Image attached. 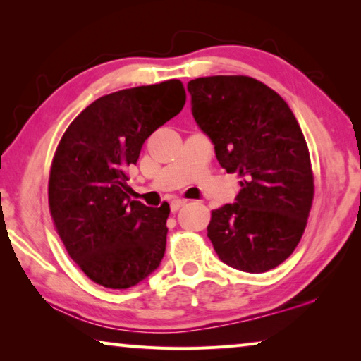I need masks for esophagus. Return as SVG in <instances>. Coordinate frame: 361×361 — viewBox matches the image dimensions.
Returning a JSON list of instances; mask_svg holds the SVG:
<instances>
[{
    "instance_id": "obj_1",
    "label": "esophagus",
    "mask_w": 361,
    "mask_h": 361,
    "mask_svg": "<svg viewBox=\"0 0 361 361\" xmlns=\"http://www.w3.org/2000/svg\"><path fill=\"white\" fill-rule=\"evenodd\" d=\"M186 204V200H183V199H173L172 202H170V210H172L173 213L176 212V210H180L183 205Z\"/></svg>"
}]
</instances>
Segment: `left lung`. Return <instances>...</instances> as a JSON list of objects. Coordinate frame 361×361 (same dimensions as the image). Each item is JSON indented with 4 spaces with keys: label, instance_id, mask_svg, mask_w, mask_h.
I'll use <instances>...</instances> for the list:
<instances>
[{
    "label": "left lung",
    "instance_id": "left-lung-1",
    "mask_svg": "<svg viewBox=\"0 0 361 361\" xmlns=\"http://www.w3.org/2000/svg\"><path fill=\"white\" fill-rule=\"evenodd\" d=\"M192 114L229 173H239L235 204L213 210L207 226L219 259L243 272L277 267L295 252L314 200L307 143L282 97L250 76L188 82Z\"/></svg>",
    "mask_w": 361,
    "mask_h": 361
}]
</instances>
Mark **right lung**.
<instances>
[{"instance_id":"add662e5","label":"right lung","mask_w":361,"mask_h":361,"mask_svg":"<svg viewBox=\"0 0 361 361\" xmlns=\"http://www.w3.org/2000/svg\"><path fill=\"white\" fill-rule=\"evenodd\" d=\"M185 102L178 79L118 90L90 103L60 138L49 173V210L70 258L105 288L135 286L166 253L170 207L130 200L127 169Z\"/></svg>"}]
</instances>
